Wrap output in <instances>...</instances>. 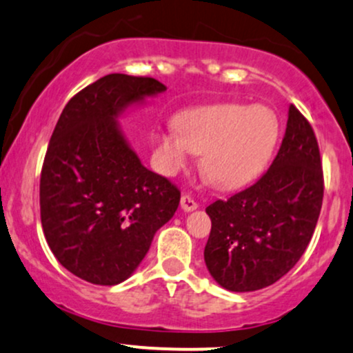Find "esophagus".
<instances>
[{
	"mask_svg": "<svg viewBox=\"0 0 353 353\" xmlns=\"http://www.w3.org/2000/svg\"><path fill=\"white\" fill-rule=\"evenodd\" d=\"M181 209L184 212H192L197 209V202L194 199H190L189 195H182L181 197Z\"/></svg>",
	"mask_w": 353,
	"mask_h": 353,
	"instance_id": "34e87169",
	"label": "esophagus"
}]
</instances>
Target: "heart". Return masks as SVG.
I'll list each match as a JSON object with an SVG mask.
<instances>
[{
	"label": "heart",
	"instance_id": "heart-1",
	"mask_svg": "<svg viewBox=\"0 0 353 353\" xmlns=\"http://www.w3.org/2000/svg\"><path fill=\"white\" fill-rule=\"evenodd\" d=\"M278 118L263 105L220 103L192 108L156 138V163L165 176L202 152L201 169L215 188L235 189L252 181L270 159L278 139Z\"/></svg>",
	"mask_w": 353,
	"mask_h": 353
}]
</instances>
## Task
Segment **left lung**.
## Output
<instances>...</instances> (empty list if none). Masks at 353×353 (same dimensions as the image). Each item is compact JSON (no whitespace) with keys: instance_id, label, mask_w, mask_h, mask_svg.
Instances as JSON below:
<instances>
[{"instance_id":"left-lung-1","label":"left lung","mask_w":353,"mask_h":353,"mask_svg":"<svg viewBox=\"0 0 353 353\" xmlns=\"http://www.w3.org/2000/svg\"><path fill=\"white\" fill-rule=\"evenodd\" d=\"M324 176L312 126L294 105L271 168L241 192L215 201L203 260L228 291L263 290L283 278L307 248L319 219Z\"/></svg>"}]
</instances>
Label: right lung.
Returning <instances> with one entry per match:
<instances>
[{
  "mask_svg": "<svg viewBox=\"0 0 353 353\" xmlns=\"http://www.w3.org/2000/svg\"><path fill=\"white\" fill-rule=\"evenodd\" d=\"M165 92L151 77L110 74L72 97L55 125L41 172V223L54 256L100 286L128 279L181 192L150 171L118 117Z\"/></svg>",
  "mask_w": 353,
  "mask_h": 353,
  "instance_id": "right-lung-1",
  "label": "right lung"
}]
</instances>
